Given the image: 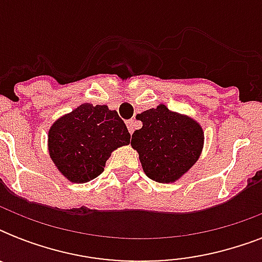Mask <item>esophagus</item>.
<instances>
[{"instance_id":"obj_1","label":"esophagus","mask_w":262,"mask_h":262,"mask_svg":"<svg viewBox=\"0 0 262 262\" xmlns=\"http://www.w3.org/2000/svg\"><path fill=\"white\" fill-rule=\"evenodd\" d=\"M126 126L127 129H129V133H133V132H135V121H133V119H129L126 122Z\"/></svg>"}]
</instances>
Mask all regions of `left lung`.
I'll return each mask as SVG.
<instances>
[{"mask_svg": "<svg viewBox=\"0 0 262 262\" xmlns=\"http://www.w3.org/2000/svg\"><path fill=\"white\" fill-rule=\"evenodd\" d=\"M136 118L143 127L132 136L148 178L160 183L178 181L199 160L204 147L203 127L197 121L168 110L164 104L149 108Z\"/></svg>", "mask_w": 262, "mask_h": 262, "instance_id": "8db88e82", "label": "left lung"}]
</instances>
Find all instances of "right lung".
I'll return each mask as SVG.
<instances>
[{
  "label": "right lung",
  "instance_id": "add662e5",
  "mask_svg": "<svg viewBox=\"0 0 262 262\" xmlns=\"http://www.w3.org/2000/svg\"><path fill=\"white\" fill-rule=\"evenodd\" d=\"M129 143L126 125L106 104L83 103L57 119L49 130L51 160L75 183L90 182L102 174L111 152Z\"/></svg>",
  "mask_w": 262,
  "mask_h": 262
}]
</instances>
